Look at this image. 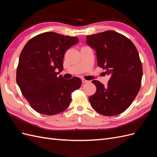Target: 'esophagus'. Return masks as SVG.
<instances>
[{"instance_id": "esophagus-1", "label": "esophagus", "mask_w": 157, "mask_h": 157, "mask_svg": "<svg viewBox=\"0 0 157 157\" xmlns=\"http://www.w3.org/2000/svg\"><path fill=\"white\" fill-rule=\"evenodd\" d=\"M82 83H86V82H88L89 81H88V80H86V79H84V78H82Z\"/></svg>"}]
</instances>
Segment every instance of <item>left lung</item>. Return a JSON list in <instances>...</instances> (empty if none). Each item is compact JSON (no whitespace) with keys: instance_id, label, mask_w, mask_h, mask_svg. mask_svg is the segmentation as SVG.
I'll return each instance as SVG.
<instances>
[{"instance_id":"left-lung-1","label":"left lung","mask_w":157,"mask_h":157,"mask_svg":"<svg viewBox=\"0 0 157 157\" xmlns=\"http://www.w3.org/2000/svg\"><path fill=\"white\" fill-rule=\"evenodd\" d=\"M86 43L96 50L99 67L111 76L105 86L93 80L96 92L89 98L90 105L105 116L123 113L134 101L141 84L143 69L135 45L114 31L87 36Z\"/></svg>"}]
</instances>
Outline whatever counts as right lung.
Instances as JSON below:
<instances>
[{"instance_id": "obj_1", "label": "right lung", "mask_w": 157, "mask_h": 157, "mask_svg": "<svg viewBox=\"0 0 157 157\" xmlns=\"http://www.w3.org/2000/svg\"><path fill=\"white\" fill-rule=\"evenodd\" d=\"M78 42L77 37L54 32L38 35L27 42L19 58L16 82L23 96L36 112L54 115L67 109L71 94L81 86L78 77L65 79V53Z\"/></svg>"}]
</instances>
